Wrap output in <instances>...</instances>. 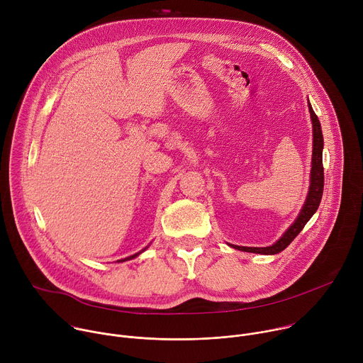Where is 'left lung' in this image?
I'll list each match as a JSON object with an SVG mask.
<instances>
[{"instance_id":"obj_1","label":"left lung","mask_w":363,"mask_h":363,"mask_svg":"<svg viewBox=\"0 0 363 363\" xmlns=\"http://www.w3.org/2000/svg\"><path fill=\"white\" fill-rule=\"evenodd\" d=\"M307 106L310 112V119H312V126H313V152H312V168H310V185H308V192L306 196V201L301 206V210L294 220V223L286 230V233L272 245L269 247H241V245H234L228 244L230 247L245 251V252H255V254H266V255H273L279 254L283 251L303 230V227L307 224V221L313 217V214L318 211L322 195H323V185H325V174H323V133H322V126L320 122L310 105V101L307 99Z\"/></svg>"}]
</instances>
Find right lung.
Returning a JSON list of instances; mask_svg holds the SVG:
<instances>
[{
  "label": "right lung",
  "mask_w": 363,
  "mask_h": 363,
  "mask_svg": "<svg viewBox=\"0 0 363 363\" xmlns=\"http://www.w3.org/2000/svg\"><path fill=\"white\" fill-rule=\"evenodd\" d=\"M149 245H150V244H149ZM149 245H146V247H145V248H143V250H140V251H139V252H136V254H133V255H129V257H126V258H122V260H118V263H123V262H128V260H132V258H135V257H138V255H139V254H142V252H143V251H145V250H146V248H147V247H149Z\"/></svg>",
  "instance_id": "right-lung-1"
}]
</instances>
